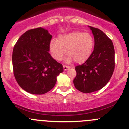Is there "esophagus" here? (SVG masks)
<instances>
[{
    "mask_svg": "<svg viewBox=\"0 0 129 129\" xmlns=\"http://www.w3.org/2000/svg\"><path fill=\"white\" fill-rule=\"evenodd\" d=\"M63 68H64V70H68L69 68H70V67H68V66H66V65H63Z\"/></svg>",
    "mask_w": 129,
    "mask_h": 129,
    "instance_id": "1",
    "label": "esophagus"
}]
</instances>
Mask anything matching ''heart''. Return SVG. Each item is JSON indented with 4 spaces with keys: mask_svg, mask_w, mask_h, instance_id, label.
I'll return each mask as SVG.
<instances>
[{
    "mask_svg": "<svg viewBox=\"0 0 129 129\" xmlns=\"http://www.w3.org/2000/svg\"><path fill=\"white\" fill-rule=\"evenodd\" d=\"M94 46V39L89 33L72 31L59 35L57 41L52 39L50 51L57 61H61L64 55L68 57L65 61L70 63L74 60L76 63L83 64L89 59Z\"/></svg>",
    "mask_w": 129,
    "mask_h": 129,
    "instance_id": "obj_1",
    "label": "heart"
}]
</instances>
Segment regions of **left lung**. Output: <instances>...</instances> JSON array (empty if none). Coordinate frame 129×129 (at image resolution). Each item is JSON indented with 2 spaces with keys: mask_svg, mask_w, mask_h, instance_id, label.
<instances>
[{
  "mask_svg": "<svg viewBox=\"0 0 129 129\" xmlns=\"http://www.w3.org/2000/svg\"><path fill=\"white\" fill-rule=\"evenodd\" d=\"M94 37V49L90 57L81 65L75 67L74 85L83 93L101 89L111 78L114 70L115 52L113 43L105 33L88 26Z\"/></svg>",
  "mask_w": 129,
  "mask_h": 129,
  "instance_id": "8db88e82",
  "label": "left lung"
}]
</instances>
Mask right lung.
<instances>
[{
  "mask_svg": "<svg viewBox=\"0 0 129 129\" xmlns=\"http://www.w3.org/2000/svg\"><path fill=\"white\" fill-rule=\"evenodd\" d=\"M52 35L38 28L22 34L13 48L12 64L19 86L31 94H46L54 87L64 70L49 53Z\"/></svg>",
  "mask_w": 129,
  "mask_h": 129,
  "instance_id": "1",
  "label": "right lung"
}]
</instances>
